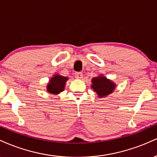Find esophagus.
<instances>
[{"mask_svg": "<svg viewBox=\"0 0 157 157\" xmlns=\"http://www.w3.org/2000/svg\"><path fill=\"white\" fill-rule=\"evenodd\" d=\"M75 77L76 78H83L82 73H75Z\"/></svg>", "mask_w": 157, "mask_h": 157, "instance_id": "esophagus-1", "label": "esophagus"}]
</instances>
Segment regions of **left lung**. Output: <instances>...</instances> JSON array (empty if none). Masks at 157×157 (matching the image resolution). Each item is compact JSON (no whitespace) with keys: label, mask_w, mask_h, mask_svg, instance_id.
<instances>
[{"label":"left lung","mask_w":157,"mask_h":157,"mask_svg":"<svg viewBox=\"0 0 157 157\" xmlns=\"http://www.w3.org/2000/svg\"><path fill=\"white\" fill-rule=\"evenodd\" d=\"M92 88L99 97H105L109 95L115 88V84L104 76L95 77L92 79Z\"/></svg>","instance_id":"left-lung-1"}]
</instances>
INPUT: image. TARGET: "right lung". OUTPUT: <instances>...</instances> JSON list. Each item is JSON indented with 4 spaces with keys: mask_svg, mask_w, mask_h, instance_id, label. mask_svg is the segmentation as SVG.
<instances>
[{
    "mask_svg": "<svg viewBox=\"0 0 157 157\" xmlns=\"http://www.w3.org/2000/svg\"><path fill=\"white\" fill-rule=\"evenodd\" d=\"M67 77L56 75L50 80L47 86V90L51 94H58L64 90L65 83L67 82Z\"/></svg>",
    "mask_w": 157,
    "mask_h": 157,
    "instance_id": "add662e5",
    "label": "right lung"
}]
</instances>
